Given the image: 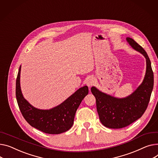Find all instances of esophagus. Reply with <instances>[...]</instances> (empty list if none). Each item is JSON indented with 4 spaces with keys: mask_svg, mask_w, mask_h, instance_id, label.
<instances>
[{
    "mask_svg": "<svg viewBox=\"0 0 158 158\" xmlns=\"http://www.w3.org/2000/svg\"><path fill=\"white\" fill-rule=\"evenodd\" d=\"M94 84H95V79L93 77H89L86 82V85L89 88L93 86Z\"/></svg>",
    "mask_w": 158,
    "mask_h": 158,
    "instance_id": "esophagus-1",
    "label": "esophagus"
}]
</instances>
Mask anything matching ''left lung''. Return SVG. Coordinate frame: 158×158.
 I'll return each mask as SVG.
<instances>
[{"label": "left lung", "instance_id": "obj_1", "mask_svg": "<svg viewBox=\"0 0 158 158\" xmlns=\"http://www.w3.org/2000/svg\"><path fill=\"white\" fill-rule=\"evenodd\" d=\"M127 40L146 59V72L142 83L130 96L123 98L112 97L94 86L91 88L96 98L100 120L103 126L109 128H122L140 118L148 108L153 89L154 73L148 54L133 39L127 37Z\"/></svg>", "mask_w": 158, "mask_h": 158}]
</instances>
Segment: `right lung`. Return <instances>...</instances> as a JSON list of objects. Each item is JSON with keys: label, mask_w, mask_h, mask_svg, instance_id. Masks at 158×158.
<instances>
[{"label": "right lung", "mask_w": 158, "mask_h": 158, "mask_svg": "<svg viewBox=\"0 0 158 158\" xmlns=\"http://www.w3.org/2000/svg\"><path fill=\"white\" fill-rule=\"evenodd\" d=\"M19 67L16 82V97L23 118L31 127L48 134H60L68 131L73 125L75 114L82 100L88 94L85 86L72 94L59 106L49 110L33 107L24 98L20 88Z\"/></svg>", "instance_id": "right-lung-1"}]
</instances>
